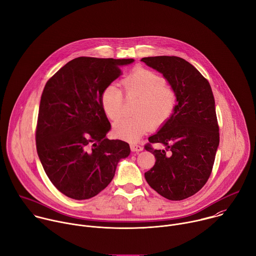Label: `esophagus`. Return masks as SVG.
<instances>
[{
  "label": "esophagus",
  "mask_w": 256,
  "mask_h": 256,
  "mask_svg": "<svg viewBox=\"0 0 256 256\" xmlns=\"http://www.w3.org/2000/svg\"><path fill=\"white\" fill-rule=\"evenodd\" d=\"M130 148H131V150H132L133 152H139V151L143 150V147H142V146H140V145H138V144H135V143H131V144H130Z\"/></svg>",
  "instance_id": "esophagus-1"
}]
</instances>
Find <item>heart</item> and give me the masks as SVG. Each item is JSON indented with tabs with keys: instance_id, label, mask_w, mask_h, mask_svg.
<instances>
[{
	"instance_id": "heart-1",
	"label": "heart",
	"mask_w": 256,
	"mask_h": 256,
	"mask_svg": "<svg viewBox=\"0 0 256 256\" xmlns=\"http://www.w3.org/2000/svg\"><path fill=\"white\" fill-rule=\"evenodd\" d=\"M127 98H138L132 118H124L114 125V135L122 140L136 141L151 128L162 127L172 116L176 105V94L160 74L137 68L122 80ZM124 98L115 84L107 86L100 94V105L105 115L116 121L122 115Z\"/></svg>"
}]
</instances>
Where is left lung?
I'll return each instance as SVG.
<instances>
[{
	"label": "left lung",
	"instance_id": "1",
	"mask_svg": "<svg viewBox=\"0 0 256 256\" xmlns=\"http://www.w3.org/2000/svg\"><path fill=\"white\" fill-rule=\"evenodd\" d=\"M141 62L164 74L178 102L170 119L148 138L145 149L156 162L144 176L160 196L182 200L198 192L212 172L220 141L213 92L209 82L184 58L164 56ZM151 142H162L166 149L154 150Z\"/></svg>",
	"mask_w": 256,
	"mask_h": 256
}]
</instances>
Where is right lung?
I'll use <instances>...</instances> for the list:
<instances>
[{
	"instance_id": "obj_1",
	"label": "right lung",
	"mask_w": 256,
	"mask_h": 256,
	"mask_svg": "<svg viewBox=\"0 0 256 256\" xmlns=\"http://www.w3.org/2000/svg\"><path fill=\"white\" fill-rule=\"evenodd\" d=\"M134 60L74 58L51 76L40 100L36 148L50 182L74 200L96 196L130 154L122 140H110L111 124L100 105L103 90Z\"/></svg>"
}]
</instances>
